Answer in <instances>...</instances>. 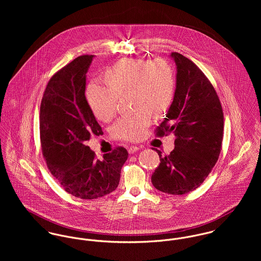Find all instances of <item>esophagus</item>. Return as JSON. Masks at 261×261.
<instances>
[{
  "label": "esophagus",
  "instance_id": "obj_1",
  "mask_svg": "<svg viewBox=\"0 0 261 261\" xmlns=\"http://www.w3.org/2000/svg\"><path fill=\"white\" fill-rule=\"evenodd\" d=\"M140 149H141V148L138 147V146H130V147L128 148V152H129V153H134L135 151H137V150H139Z\"/></svg>",
  "mask_w": 261,
  "mask_h": 261
}]
</instances>
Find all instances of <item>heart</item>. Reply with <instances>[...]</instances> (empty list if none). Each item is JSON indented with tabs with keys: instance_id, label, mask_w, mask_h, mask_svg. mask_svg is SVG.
<instances>
[{
	"instance_id": "b5f03b06",
	"label": "heart",
	"mask_w": 261,
	"mask_h": 261,
	"mask_svg": "<svg viewBox=\"0 0 261 261\" xmlns=\"http://www.w3.org/2000/svg\"><path fill=\"white\" fill-rule=\"evenodd\" d=\"M106 79L93 80L86 89V98L94 116L110 121L117 111L120 95L132 93L133 107L138 112L120 117L112 127V135L122 141L143 139L151 122V112H167L176 94V75L171 63L158 58L152 61L124 58L106 71Z\"/></svg>"
}]
</instances>
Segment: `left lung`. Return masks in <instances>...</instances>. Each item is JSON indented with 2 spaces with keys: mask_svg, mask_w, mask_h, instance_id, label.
<instances>
[{
  "mask_svg": "<svg viewBox=\"0 0 261 261\" xmlns=\"http://www.w3.org/2000/svg\"><path fill=\"white\" fill-rule=\"evenodd\" d=\"M177 65L174 101L156 137L173 133L175 149L160 156L151 175L153 187L164 193L184 195L200 186L218 161L223 141L224 115L220 99L210 80L190 59L172 52Z\"/></svg>",
  "mask_w": 261,
  "mask_h": 261,
  "instance_id": "obj_1",
  "label": "left lung"
}]
</instances>
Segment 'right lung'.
I'll list each match as a JSON object with an SVG mask.
<instances>
[{
  "instance_id": "1",
  "label": "right lung",
  "mask_w": 261,
  "mask_h": 261,
  "mask_svg": "<svg viewBox=\"0 0 261 261\" xmlns=\"http://www.w3.org/2000/svg\"><path fill=\"white\" fill-rule=\"evenodd\" d=\"M93 55H81L48 81L40 106V142L50 173L76 198L92 200L114 191L128 152L116 147L96 159L86 141L103 135L85 97Z\"/></svg>"
}]
</instances>
